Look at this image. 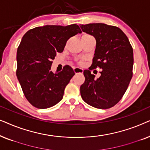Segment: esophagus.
I'll use <instances>...</instances> for the list:
<instances>
[{
    "mask_svg": "<svg viewBox=\"0 0 150 150\" xmlns=\"http://www.w3.org/2000/svg\"><path fill=\"white\" fill-rule=\"evenodd\" d=\"M74 71L75 74H83V69L79 67H74Z\"/></svg>",
    "mask_w": 150,
    "mask_h": 150,
    "instance_id": "34e87169",
    "label": "esophagus"
}]
</instances>
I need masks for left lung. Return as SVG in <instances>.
<instances>
[{"label": "left lung", "mask_w": 150, "mask_h": 150, "mask_svg": "<svg viewBox=\"0 0 150 150\" xmlns=\"http://www.w3.org/2000/svg\"><path fill=\"white\" fill-rule=\"evenodd\" d=\"M83 32L93 35L96 48L89 69L98 67L101 76L97 79L89 69L84 70L85 81L81 94L86 103L101 109L117 104L126 91L132 77L133 49L120 28L102 23L81 24Z\"/></svg>", "instance_id": "8db88e82"}]
</instances>
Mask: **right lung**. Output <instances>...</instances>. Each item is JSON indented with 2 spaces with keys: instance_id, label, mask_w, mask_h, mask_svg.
<instances>
[{
  "instance_id": "obj_1",
  "label": "right lung",
  "mask_w": 150,
  "mask_h": 150,
  "mask_svg": "<svg viewBox=\"0 0 150 150\" xmlns=\"http://www.w3.org/2000/svg\"><path fill=\"white\" fill-rule=\"evenodd\" d=\"M81 33L74 24L38 26L24 34L17 50L16 75L24 96L35 107L50 108L62 100L75 73L67 65L54 74L50 70L52 60L57 52H63L69 38Z\"/></svg>"
}]
</instances>
